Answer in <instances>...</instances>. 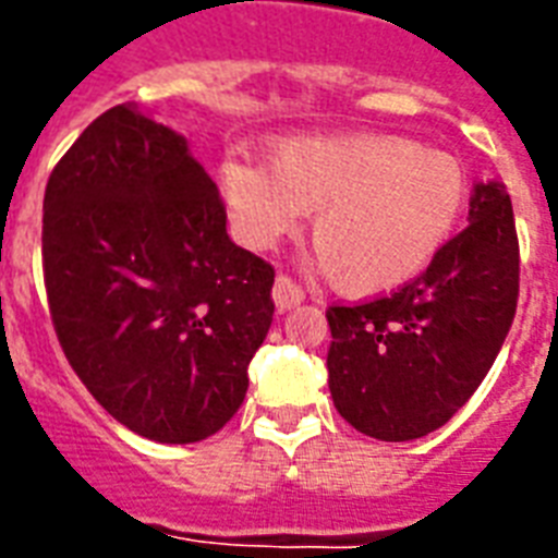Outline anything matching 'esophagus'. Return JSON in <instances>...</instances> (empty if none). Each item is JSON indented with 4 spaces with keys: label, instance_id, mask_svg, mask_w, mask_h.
<instances>
[{
    "label": "esophagus",
    "instance_id": "34e87169",
    "mask_svg": "<svg viewBox=\"0 0 558 558\" xmlns=\"http://www.w3.org/2000/svg\"><path fill=\"white\" fill-rule=\"evenodd\" d=\"M271 298H275V306H278L280 313H287V310L304 301V289L298 287L292 278H287V275H278L275 287H271Z\"/></svg>",
    "mask_w": 558,
    "mask_h": 558
}]
</instances>
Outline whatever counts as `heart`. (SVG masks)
Returning <instances> with one entry per match:
<instances>
[{
	"mask_svg": "<svg viewBox=\"0 0 558 558\" xmlns=\"http://www.w3.org/2000/svg\"><path fill=\"white\" fill-rule=\"evenodd\" d=\"M236 234L271 248L313 210L318 266L348 295H381L423 275L454 234L469 199L451 153L405 135H304L271 147L269 168L219 165Z\"/></svg>",
	"mask_w": 558,
	"mask_h": 558,
	"instance_id": "b5f03b06",
	"label": "heart"
}]
</instances>
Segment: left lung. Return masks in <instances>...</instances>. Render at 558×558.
<instances>
[{
    "instance_id": "left-lung-1",
    "label": "left lung",
    "mask_w": 558,
    "mask_h": 558,
    "mask_svg": "<svg viewBox=\"0 0 558 558\" xmlns=\"http://www.w3.org/2000/svg\"><path fill=\"white\" fill-rule=\"evenodd\" d=\"M519 304V234L504 182H477L469 226L388 298L330 306V393L356 432L416 440L469 402Z\"/></svg>"
}]
</instances>
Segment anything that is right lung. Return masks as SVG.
I'll return each mask as SVG.
<instances>
[{
    "label": "right lung",
    "instance_id": "right-lung-1",
    "mask_svg": "<svg viewBox=\"0 0 558 558\" xmlns=\"http://www.w3.org/2000/svg\"><path fill=\"white\" fill-rule=\"evenodd\" d=\"M43 271L69 365L130 432L196 442L243 405L275 269L231 243L185 135L133 104L95 118L48 177Z\"/></svg>",
    "mask_w": 558,
    "mask_h": 558
}]
</instances>
